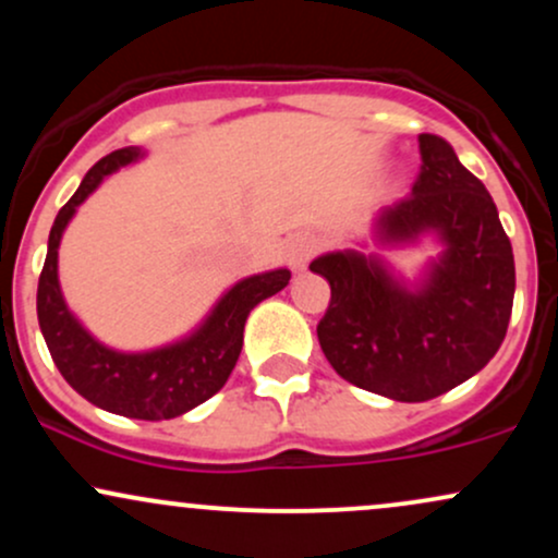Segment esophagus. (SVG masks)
Listing matches in <instances>:
<instances>
[{
	"label": "esophagus",
	"instance_id": "obj_1",
	"mask_svg": "<svg viewBox=\"0 0 558 558\" xmlns=\"http://www.w3.org/2000/svg\"><path fill=\"white\" fill-rule=\"evenodd\" d=\"M319 248V241L315 235H293L291 241H288V265L293 267V270H304L306 265H310V259L315 257Z\"/></svg>",
	"mask_w": 558,
	"mask_h": 558
}]
</instances>
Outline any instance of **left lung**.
I'll use <instances>...</instances> for the list:
<instances>
[{"instance_id": "obj_1", "label": "left lung", "mask_w": 558, "mask_h": 558, "mask_svg": "<svg viewBox=\"0 0 558 558\" xmlns=\"http://www.w3.org/2000/svg\"><path fill=\"white\" fill-rule=\"evenodd\" d=\"M412 194L375 220L380 243L435 233L444 254L420 286H403L373 254L332 252L310 265L330 283L317 325L325 356L351 386L393 401H427L496 356L514 304V254L485 185L446 138L420 133Z\"/></svg>"}]
</instances>
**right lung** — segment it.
I'll return each instance as SVG.
<instances>
[{
  "label": "right lung",
  "mask_w": 558,
  "mask_h": 558,
  "mask_svg": "<svg viewBox=\"0 0 558 558\" xmlns=\"http://www.w3.org/2000/svg\"><path fill=\"white\" fill-rule=\"evenodd\" d=\"M138 157H144L138 146H125L101 157L86 172L65 207L57 213L54 226L49 230L47 259L38 278L36 312L49 354L70 388L78 390L83 399L105 412L157 422L181 417L189 409L213 399L217 390L226 386L239 362L248 312L259 301L283 291L291 272L270 270L243 278L217 301L213 315L204 319L202 328L162 349L123 354L96 341L62 299L60 280H57V248L78 204L86 202V196L105 181V175L136 162Z\"/></svg>",
  "instance_id": "1"
}]
</instances>
